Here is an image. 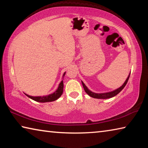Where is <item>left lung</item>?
Segmentation results:
<instances>
[{
    "label": "left lung",
    "instance_id": "left-lung-1",
    "mask_svg": "<svg viewBox=\"0 0 148 148\" xmlns=\"http://www.w3.org/2000/svg\"><path fill=\"white\" fill-rule=\"evenodd\" d=\"M130 74H131V73H130ZM130 74H129V76H128V77H127V78L126 79V80H125L124 84H123L121 87H119L118 89H116L114 90V91H110V92H101V93H98V92H94L91 91V90H89L88 88H87V87L86 86V85H85V84L82 81V85H83L84 89L85 90V91L86 92V93L88 95H89L90 97H92V98L100 99H110V98H112V97H114L116 96V95L118 94L119 92L121 91L124 88L125 86H126L127 82H128L129 76H130Z\"/></svg>",
    "mask_w": 148,
    "mask_h": 148
}]
</instances>
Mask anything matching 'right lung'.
<instances>
[{"instance_id":"obj_1","label":"right lung","mask_w":148,"mask_h":148,"mask_svg":"<svg viewBox=\"0 0 148 148\" xmlns=\"http://www.w3.org/2000/svg\"><path fill=\"white\" fill-rule=\"evenodd\" d=\"M65 74H66V72H64L62 75V78L63 79V77L64 76ZM63 80L60 82V84L58 86V88L56 90V91L53 92V93H51L48 95H44V96H38V97H33V96H30V95L25 94L27 97H29L30 99H31L34 101L38 102H52L55 101L56 100L58 99L61 96L62 92H63Z\"/></svg>"}]
</instances>
